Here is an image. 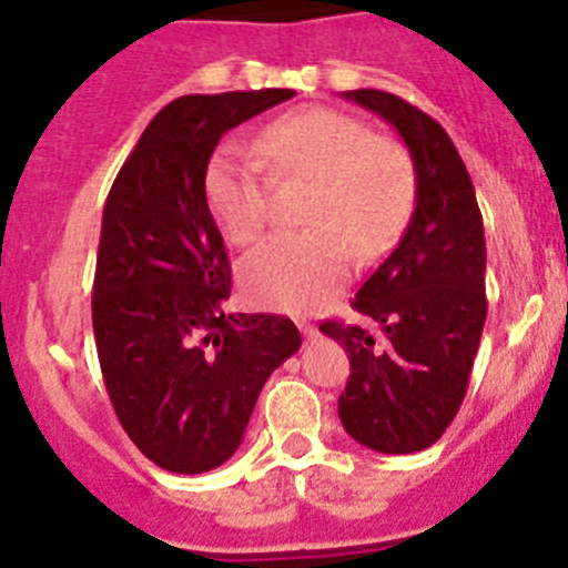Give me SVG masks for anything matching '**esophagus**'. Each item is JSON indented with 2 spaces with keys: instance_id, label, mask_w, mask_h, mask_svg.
I'll return each mask as SVG.
<instances>
[{
  "instance_id": "esophagus-1",
  "label": "esophagus",
  "mask_w": 568,
  "mask_h": 568,
  "mask_svg": "<svg viewBox=\"0 0 568 568\" xmlns=\"http://www.w3.org/2000/svg\"><path fill=\"white\" fill-rule=\"evenodd\" d=\"M298 329H301V333H304V338H315V335H318V329H315L313 324H307V321H301Z\"/></svg>"
}]
</instances>
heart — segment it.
<instances>
[{"instance_id":"heart-1","label":"heart","mask_w":568,"mask_h":568,"mask_svg":"<svg viewBox=\"0 0 568 568\" xmlns=\"http://www.w3.org/2000/svg\"><path fill=\"white\" fill-rule=\"evenodd\" d=\"M270 173L310 179L301 233L273 235L241 261L239 281L258 307L307 313L333 298L349 273V253L373 261L393 247L413 213V155L361 119L313 108L275 119L255 139ZM204 199L233 244H250L270 224V179L239 144H222L204 170Z\"/></svg>"}]
</instances>
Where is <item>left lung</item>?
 <instances>
[{
    "mask_svg": "<svg viewBox=\"0 0 568 568\" xmlns=\"http://www.w3.org/2000/svg\"><path fill=\"white\" fill-rule=\"evenodd\" d=\"M344 99L378 113L409 148L415 213L353 298L373 327L324 321L321 333L349 353L338 398L346 433L375 453L409 455L446 433L469 386L486 321L484 219L464 159L433 115L384 90Z\"/></svg>",
    "mask_w": 568,
    "mask_h": 568,
    "instance_id": "1",
    "label": "left lung"
}]
</instances>
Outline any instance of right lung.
<instances>
[{
	"label": "right lung",
	"instance_id": "right-lung-1",
	"mask_svg": "<svg viewBox=\"0 0 568 568\" xmlns=\"http://www.w3.org/2000/svg\"><path fill=\"white\" fill-rule=\"evenodd\" d=\"M293 97L175 99L110 187L93 281L99 364L124 433L168 471L199 475L233 458L261 386L301 346L284 315L224 310L230 261L204 199L219 139Z\"/></svg>",
	"mask_w": 568,
	"mask_h": 568
}]
</instances>
